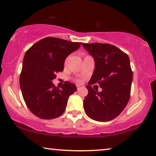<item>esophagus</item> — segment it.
<instances>
[{
    "mask_svg": "<svg viewBox=\"0 0 156 156\" xmlns=\"http://www.w3.org/2000/svg\"><path fill=\"white\" fill-rule=\"evenodd\" d=\"M80 88H81V87H80V86H78V87H77V89H78V90H80Z\"/></svg>",
    "mask_w": 156,
    "mask_h": 156,
    "instance_id": "esophagus-1",
    "label": "esophagus"
}]
</instances>
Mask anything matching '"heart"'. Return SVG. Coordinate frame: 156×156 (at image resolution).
<instances>
[{
  "mask_svg": "<svg viewBox=\"0 0 156 156\" xmlns=\"http://www.w3.org/2000/svg\"><path fill=\"white\" fill-rule=\"evenodd\" d=\"M78 82H80V81H78Z\"/></svg>",
  "mask_w": 156,
  "mask_h": 156,
  "instance_id": "1",
  "label": "heart"
}]
</instances>
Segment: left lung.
Wrapping results in <instances>:
<instances>
[{
    "instance_id": "obj_1",
    "label": "left lung",
    "mask_w": 156,
    "mask_h": 156,
    "mask_svg": "<svg viewBox=\"0 0 156 156\" xmlns=\"http://www.w3.org/2000/svg\"><path fill=\"white\" fill-rule=\"evenodd\" d=\"M95 60V70L83 100L86 115L98 122H109L119 116L130 98L133 72L126 54L109 44L83 43ZM98 83V92L91 85Z\"/></svg>"
}]
</instances>
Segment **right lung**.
Here are the masks:
<instances>
[{
	"label": "right lung",
	"instance_id": "obj_1",
	"mask_svg": "<svg viewBox=\"0 0 156 156\" xmlns=\"http://www.w3.org/2000/svg\"><path fill=\"white\" fill-rule=\"evenodd\" d=\"M56 37H45L26 51L20 76V85L25 104L39 118L55 119L64 112L69 96L76 91L73 83L65 82L61 89L51 80L63 71L66 57L80 47Z\"/></svg>",
	"mask_w": 156,
	"mask_h": 156
}]
</instances>
